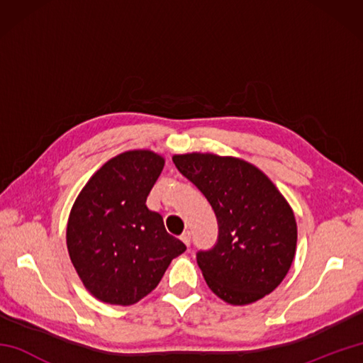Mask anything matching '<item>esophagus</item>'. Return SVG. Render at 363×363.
<instances>
[{"instance_id":"obj_1","label":"esophagus","mask_w":363,"mask_h":363,"mask_svg":"<svg viewBox=\"0 0 363 363\" xmlns=\"http://www.w3.org/2000/svg\"><path fill=\"white\" fill-rule=\"evenodd\" d=\"M181 240L186 243L187 246H190V240H191V235H190V233L189 230H186V233H184L182 235H181Z\"/></svg>"}]
</instances>
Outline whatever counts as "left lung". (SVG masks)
<instances>
[{
	"mask_svg": "<svg viewBox=\"0 0 363 363\" xmlns=\"http://www.w3.org/2000/svg\"><path fill=\"white\" fill-rule=\"evenodd\" d=\"M176 168L207 198L218 220V242L196 262L209 289L246 306L272 293L296 251V220L272 179L250 162L212 152L174 154Z\"/></svg>",
	"mask_w": 363,
	"mask_h": 363,
	"instance_id": "obj_1",
	"label": "left lung"
}]
</instances>
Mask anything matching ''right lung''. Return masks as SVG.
Wrapping results in <instances>:
<instances>
[{"label": "right lung", "instance_id": "1", "mask_svg": "<svg viewBox=\"0 0 363 363\" xmlns=\"http://www.w3.org/2000/svg\"><path fill=\"white\" fill-rule=\"evenodd\" d=\"M164 165L150 150L121 152L90 177L72 207L68 254L84 287L103 303H138L186 251L162 215L146 207Z\"/></svg>", "mask_w": 363, "mask_h": 363}]
</instances>
